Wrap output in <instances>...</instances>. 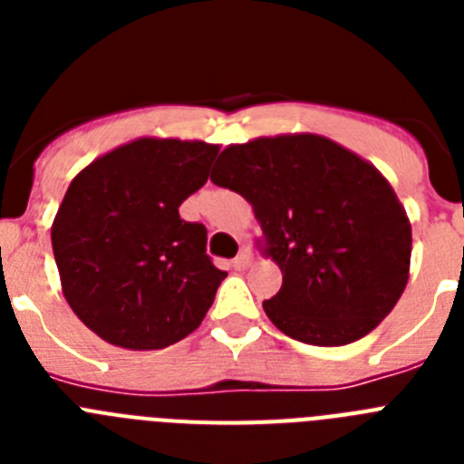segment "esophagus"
<instances>
[{
	"label": "esophagus",
	"mask_w": 464,
	"mask_h": 464,
	"mask_svg": "<svg viewBox=\"0 0 464 464\" xmlns=\"http://www.w3.org/2000/svg\"><path fill=\"white\" fill-rule=\"evenodd\" d=\"M251 260H253V253L248 251V248H241L239 256H237L235 260H232V267H235V269H246V267H248V265H251Z\"/></svg>",
	"instance_id": "1"
}]
</instances>
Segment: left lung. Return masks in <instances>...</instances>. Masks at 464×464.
Masks as SVG:
<instances>
[{
    "label": "left lung",
    "mask_w": 464,
    "mask_h": 464,
    "mask_svg": "<svg viewBox=\"0 0 464 464\" xmlns=\"http://www.w3.org/2000/svg\"><path fill=\"white\" fill-rule=\"evenodd\" d=\"M211 181L253 204L283 272L269 321L314 346L370 334L404 293L411 225L381 171L318 134L227 146Z\"/></svg>",
    "instance_id": "left-lung-1"
}]
</instances>
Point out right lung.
Listing matches in <instances>:
<instances>
[{"label": "right lung", "instance_id": "obj_1", "mask_svg": "<svg viewBox=\"0 0 464 464\" xmlns=\"http://www.w3.org/2000/svg\"><path fill=\"white\" fill-rule=\"evenodd\" d=\"M218 146L143 137L81 171L51 241L73 314L104 342L155 351L204 321L227 272L207 256V227L179 216L207 183Z\"/></svg>", "mask_w": 464, "mask_h": 464}]
</instances>
